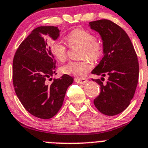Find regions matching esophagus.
I'll return each instance as SVG.
<instances>
[{"label":"esophagus","mask_w":148,"mask_h":148,"mask_svg":"<svg viewBox=\"0 0 148 148\" xmlns=\"http://www.w3.org/2000/svg\"><path fill=\"white\" fill-rule=\"evenodd\" d=\"M75 82L78 84H85L88 82V80H87L86 79H78V78H76L75 79Z\"/></svg>","instance_id":"esophagus-1"}]
</instances>
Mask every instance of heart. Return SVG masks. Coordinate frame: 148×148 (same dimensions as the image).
<instances>
[{"mask_svg":"<svg viewBox=\"0 0 148 148\" xmlns=\"http://www.w3.org/2000/svg\"><path fill=\"white\" fill-rule=\"evenodd\" d=\"M69 45H79L82 46V57L88 58L90 60L96 61L102 55V45L100 41L95 39L92 33L82 28L71 30L66 37ZM52 53L59 61L63 62L67 55V48L61 40H57L50 45ZM91 69V63L88 60L81 61H70L60 69L62 73L77 77L85 75Z\"/></svg>","mask_w":148,"mask_h":148,"instance_id":"obj_1","label":"heart"}]
</instances>
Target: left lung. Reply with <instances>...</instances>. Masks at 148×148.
<instances>
[{"label": "left lung", "mask_w": 148, "mask_h": 148, "mask_svg": "<svg viewBox=\"0 0 148 148\" xmlns=\"http://www.w3.org/2000/svg\"><path fill=\"white\" fill-rule=\"evenodd\" d=\"M88 26L99 33L103 45V58L91 73L101 79L108 77L106 84L93 79L101 89L93 103L103 114L116 115L128 107L134 95L139 79L137 55L126 33L113 22L96 20Z\"/></svg>", "instance_id": "obj_1"}]
</instances>
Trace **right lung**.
I'll return each mask as SVG.
<instances>
[{
    "instance_id": "1",
    "label": "right lung",
    "mask_w": 148,
    "mask_h": 148,
    "mask_svg": "<svg viewBox=\"0 0 148 148\" xmlns=\"http://www.w3.org/2000/svg\"><path fill=\"white\" fill-rule=\"evenodd\" d=\"M60 32L55 26L36 27L20 44L14 57L15 93L25 109L41 119H49L57 114L67 88L74 82L72 77L63 74L47 83V79L56 74V60L48 47L47 38L55 41Z\"/></svg>"
}]
</instances>
